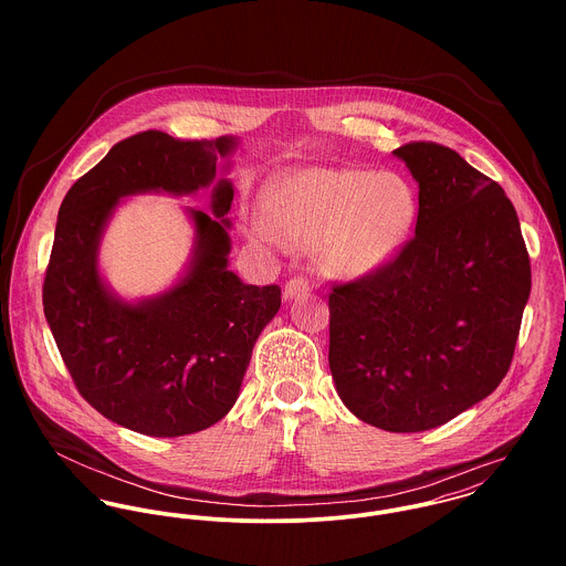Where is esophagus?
<instances>
[{"instance_id": "1", "label": "esophagus", "mask_w": 566, "mask_h": 566, "mask_svg": "<svg viewBox=\"0 0 566 566\" xmlns=\"http://www.w3.org/2000/svg\"><path fill=\"white\" fill-rule=\"evenodd\" d=\"M307 290H310V283H307L305 279H292V281H287V283H285L283 298H285V301H292V298H296V296L305 294Z\"/></svg>"}]
</instances>
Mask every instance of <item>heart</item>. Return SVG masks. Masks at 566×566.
<instances>
[{
  "label": "heart",
  "instance_id": "heart-1",
  "mask_svg": "<svg viewBox=\"0 0 566 566\" xmlns=\"http://www.w3.org/2000/svg\"><path fill=\"white\" fill-rule=\"evenodd\" d=\"M416 218V191L399 174L318 167L270 185L265 213L252 216L248 229L272 248L318 243L328 274L357 279L403 250Z\"/></svg>",
  "mask_w": 566,
  "mask_h": 566
}]
</instances>
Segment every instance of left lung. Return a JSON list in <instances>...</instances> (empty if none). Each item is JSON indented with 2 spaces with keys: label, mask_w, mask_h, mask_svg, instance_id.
Listing matches in <instances>:
<instances>
[{
  "label": "left lung",
  "mask_w": 566,
  "mask_h": 566,
  "mask_svg": "<svg viewBox=\"0 0 566 566\" xmlns=\"http://www.w3.org/2000/svg\"><path fill=\"white\" fill-rule=\"evenodd\" d=\"M418 182L416 235L377 272L328 296V366L359 420L440 427L505 377L532 290L530 254L505 191L431 142L392 153Z\"/></svg>",
  "instance_id": "8db88e82"
}]
</instances>
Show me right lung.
<instances>
[{
  "label": "right lung",
  "mask_w": 566,
  "mask_h": 566,
  "mask_svg": "<svg viewBox=\"0 0 566 566\" xmlns=\"http://www.w3.org/2000/svg\"><path fill=\"white\" fill-rule=\"evenodd\" d=\"M238 144L180 142L161 130L133 135L78 178L61 205L43 283L45 318L82 399L137 433L187 436L229 413L252 346L281 307V287L245 285L229 270V178L211 191L216 218L187 209L196 229L191 259L163 294L119 298L99 274V240L122 198L196 193L216 180V163Z\"/></svg>",
  "instance_id": "right-lung-1"
}]
</instances>
